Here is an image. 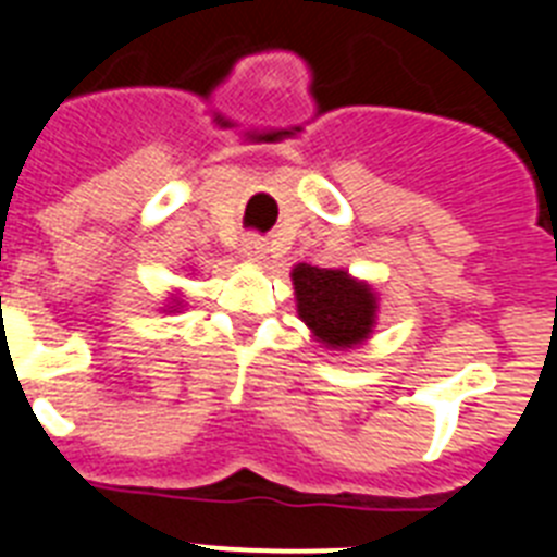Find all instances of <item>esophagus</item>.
I'll list each match as a JSON object with an SVG mask.
<instances>
[{
	"label": "esophagus",
	"mask_w": 557,
	"mask_h": 557,
	"mask_svg": "<svg viewBox=\"0 0 557 557\" xmlns=\"http://www.w3.org/2000/svg\"><path fill=\"white\" fill-rule=\"evenodd\" d=\"M264 253H268V245H264L262 236L259 234L245 236V243H243L245 259H250V262H259V259H264Z\"/></svg>",
	"instance_id": "1"
}]
</instances>
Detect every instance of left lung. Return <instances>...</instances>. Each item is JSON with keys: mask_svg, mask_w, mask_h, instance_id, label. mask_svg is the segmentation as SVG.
I'll return each instance as SVG.
<instances>
[{"mask_svg": "<svg viewBox=\"0 0 557 557\" xmlns=\"http://www.w3.org/2000/svg\"><path fill=\"white\" fill-rule=\"evenodd\" d=\"M298 318L312 329L314 339L326 348H354L366 343L376 323V293L371 284L357 282L346 270L293 268Z\"/></svg>", "mask_w": 557, "mask_h": 557, "instance_id": "1", "label": "left lung"}]
</instances>
